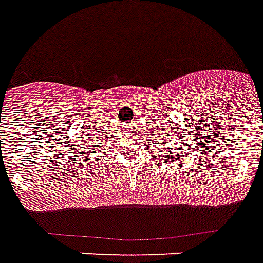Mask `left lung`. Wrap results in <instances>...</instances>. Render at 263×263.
I'll return each instance as SVG.
<instances>
[{"mask_svg": "<svg viewBox=\"0 0 263 263\" xmlns=\"http://www.w3.org/2000/svg\"><path fill=\"white\" fill-rule=\"evenodd\" d=\"M184 157L183 148L174 149L172 146H167L164 145V152L160 153V159L165 161H172V163H178L179 159Z\"/></svg>", "mask_w": 263, "mask_h": 263, "instance_id": "left-lung-1", "label": "left lung"}]
</instances>
